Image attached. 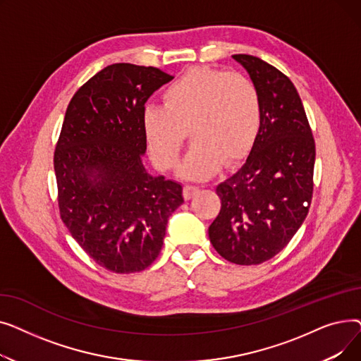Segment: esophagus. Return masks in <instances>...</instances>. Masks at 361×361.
<instances>
[{
    "label": "esophagus",
    "instance_id": "1",
    "mask_svg": "<svg viewBox=\"0 0 361 361\" xmlns=\"http://www.w3.org/2000/svg\"><path fill=\"white\" fill-rule=\"evenodd\" d=\"M197 192H199V187L197 185H190V184L184 185V192H183L184 199H187V200L192 199Z\"/></svg>",
    "mask_w": 361,
    "mask_h": 361
}]
</instances>
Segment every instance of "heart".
Wrapping results in <instances>:
<instances>
[{"label":"heart","instance_id":"heart-1","mask_svg":"<svg viewBox=\"0 0 361 361\" xmlns=\"http://www.w3.org/2000/svg\"><path fill=\"white\" fill-rule=\"evenodd\" d=\"M263 120L257 86L240 73L192 67L162 92V105H149L142 128L149 154L164 171L178 165L190 131L195 142L181 168L203 180L224 162L233 166L252 150Z\"/></svg>","mask_w":361,"mask_h":361}]
</instances>
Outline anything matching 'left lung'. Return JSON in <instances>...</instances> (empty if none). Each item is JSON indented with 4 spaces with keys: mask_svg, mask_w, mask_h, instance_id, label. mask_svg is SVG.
I'll list each match as a JSON object with an SVG mask.
<instances>
[{
    "mask_svg": "<svg viewBox=\"0 0 361 361\" xmlns=\"http://www.w3.org/2000/svg\"><path fill=\"white\" fill-rule=\"evenodd\" d=\"M233 59L260 92L263 120L244 165L216 187L221 211L209 238L228 262L259 264L286 247L307 216L316 147L305 106L287 75L253 55Z\"/></svg>",
    "mask_w": 361,
    "mask_h": 361,
    "instance_id": "obj_1",
    "label": "left lung"
}]
</instances>
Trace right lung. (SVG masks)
<instances>
[{"instance_id":"add662e5","label":"right lung","mask_w":361,"mask_h":361,"mask_svg":"<svg viewBox=\"0 0 361 361\" xmlns=\"http://www.w3.org/2000/svg\"><path fill=\"white\" fill-rule=\"evenodd\" d=\"M171 75L117 63L71 98L54 152L59 207L71 237L99 267L146 269L164 244L166 222L184 202L183 185L143 166L142 114Z\"/></svg>"}]
</instances>
